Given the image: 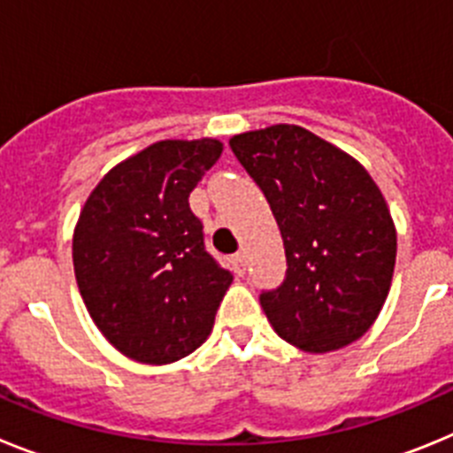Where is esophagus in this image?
Masks as SVG:
<instances>
[{
	"mask_svg": "<svg viewBox=\"0 0 453 453\" xmlns=\"http://www.w3.org/2000/svg\"><path fill=\"white\" fill-rule=\"evenodd\" d=\"M245 265H247V263H245V256H242V254L231 256V267H234L235 274H238V276L245 274Z\"/></svg>",
	"mask_w": 453,
	"mask_h": 453,
	"instance_id": "esophagus-1",
	"label": "esophagus"
}]
</instances>
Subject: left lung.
I'll return each instance as SVG.
<instances>
[{
  "mask_svg": "<svg viewBox=\"0 0 453 453\" xmlns=\"http://www.w3.org/2000/svg\"><path fill=\"white\" fill-rule=\"evenodd\" d=\"M258 183L286 250V279L263 292L274 331L308 354L342 349L367 334L390 292L397 231L370 172L297 124L229 140Z\"/></svg>",
  "mask_w": 453,
  "mask_h": 453,
  "instance_id": "8db88e82",
  "label": "left lung"
}]
</instances>
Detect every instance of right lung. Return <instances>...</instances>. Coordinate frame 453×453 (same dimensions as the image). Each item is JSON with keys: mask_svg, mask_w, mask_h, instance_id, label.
Segmentation results:
<instances>
[{"mask_svg": "<svg viewBox=\"0 0 453 453\" xmlns=\"http://www.w3.org/2000/svg\"><path fill=\"white\" fill-rule=\"evenodd\" d=\"M215 138L158 140L108 170L72 235L83 303L131 361H181L211 335L234 274L203 247L188 197L218 163Z\"/></svg>", "mask_w": 453, "mask_h": 453, "instance_id": "add662e5", "label": "right lung"}]
</instances>
